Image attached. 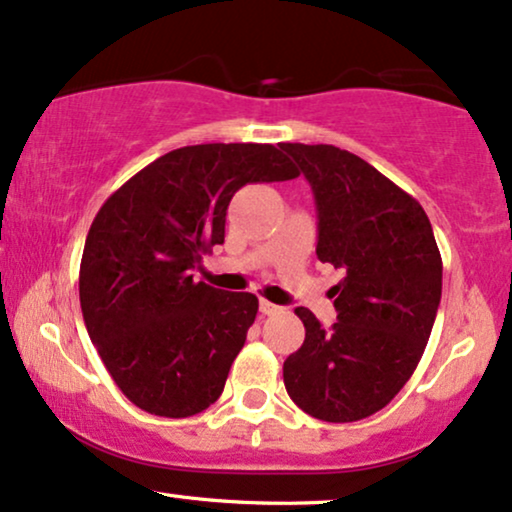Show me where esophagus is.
Returning <instances> with one entry per match:
<instances>
[{
	"label": "esophagus",
	"instance_id": "esophagus-1",
	"mask_svg": "<svg viewBox=\"0 0 512 512\" xmlns=\"http://www.w3.org/2000/svg\"><path fill=\"white\" fill-rule=\"evenodd\" d=\"M261 313H263V315H275V313H282V306L270 304V301L261 299Z\"/></svg>",
	"mask_w": 512,
	"mask_h": 512
}]
</instances>
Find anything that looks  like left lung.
<instances>
[{
	"label": "left lung",
	"instance_id": "obj_1",
	"mask_svg": "<svg viewBox=\"0 0 512 512\" xmlns=\"http://www.w3.org/2000/svg\"><path fill=\"white\" fill-rule=\"evenodd\" d=\"M311 182L323 263L344 270L332 287L330 330L299 306L306 327L285 361L287 394L325 422L382 410L418 368L441 301V254L422 206L361 156L332 144H282Z\"/></svg>",
	"mask_w": 512,
	"mask_h": 512
}]
</instances>
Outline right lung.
I'll list each match as a JSON object with an SVG mask.
<instances>
[{
  "mask_svg": "<svg viewBox=\"0 0 512 512\" xmlns=\"http://www.w3.org/2000/svg\"><path fill=\"white\" fill-rule=\"evenodd\" d=\"M299 178L273 144L173 149L118 187L92 220L80 261L87 334L128 399L189 418L223 394L258 299L194 282L225 242V213L249 182Z\"/></svg>",
  "mask_w": 512,
  "mask_h": 512,
  "instance_id": "right-lung-1",
  "label": "right lung"
}]
</instances>
